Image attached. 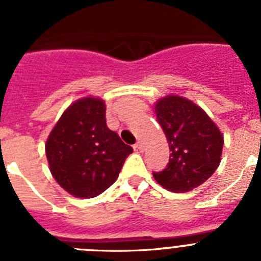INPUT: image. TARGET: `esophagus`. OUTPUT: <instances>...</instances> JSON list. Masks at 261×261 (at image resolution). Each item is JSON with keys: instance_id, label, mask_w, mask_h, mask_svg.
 Wrapping results in <instances>:
<instances>
[{"instance_id": "obj_1", "label": "esophagus", "mask_w": 261, "mask_h": 261, "mask_svg": "<svg viewBox=\"0 0 261 261\" xmlns=\"http://www.w3.org/2000/svg\"><path fill=\"white\" fill-rule=\"evenodd\" d=\"M135 149H137V150H140V151H142L144 150V144H142L141 141H138L137 144L135 145Z\"/></svg>"}]
</instances>
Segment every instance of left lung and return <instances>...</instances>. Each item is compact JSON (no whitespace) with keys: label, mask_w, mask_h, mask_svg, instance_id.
Instances as JSON below:
<instances>
[{"label":"left lung","mask_w":261,"mask_h":261,"mask_svg":"<svg viewBox=\"0 0 261 261\" xmlns=\"http://www.w3.org/2000/svg\"><path fill=\"white\" fill-rule=\"evenodd\" d=\"M154 110L171 151L165 170L153 172L154 179L171 192L192 191L220 166L223 136L205 111L186 98L166 96Z\"/></svg>","instance_id":"left-lung-1"}]
</instances>
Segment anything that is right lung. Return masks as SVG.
Returning a JSON list of instances; mask_svg holds the SVG:
<instances>
[{
  "instance_id": "right-lung-1",
  "label": "right lung",
  "mask_w": 261,
  "mask_h": 261,
  "mask_svg": "<svg viewBox=\"0 0 261 261\" xmlns=\"http://www.w3.org/2000/svg\"><path fill=\"white\" fill-rule=\"evenodd\" d=\"M132 151V146L108 129L105 102L93 96L69 106L45 145L53 177L75 197H95L105 192Z\"/></svg>"
}]
</instances>
